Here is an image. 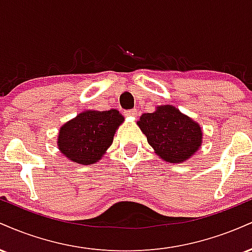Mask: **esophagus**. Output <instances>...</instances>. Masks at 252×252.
I'll use <instances>...</instances> for the list:
<instances>
[{"mask_svg": "<svg viewBox=\"0 0 252 252\" xmlns=\"http://www.w3.org/2000/svg\"><path fill=\"white\" fill-rule=\"evenodd\" d=\"M124 114H126V116L136 117V115H137V111H136L135 109H132V110H126V111L124 112Z\"/></svg>", "mask_w": 252, "mask_h": 252, "instance_id": "obj_1", "label": "esophagus"}]
</instances>
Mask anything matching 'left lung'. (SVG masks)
<instances>
[{
    "label": "left lung",
    "instance_id": "8db88e82",
    "mask_svg": "<svg viewBox=\"0 0 252 252\" xmlns=\"http://www.w3.org/2000/svg\"><path fill=\"white\" fill-rule=\"evenodd\" d=\"M137 126L155 154L166 162H185L201 148L200 124L169 104L156 106L150 114H142Z\"/></svg>",
    "mask_w": 252,
    "mask_h": 252
}]
</instances>
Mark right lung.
I'll use <instances>...</instances> for the list:
<instances>
[{
  "label": "right lung",
  "instance_id": "right-lung-1",
  "mask_svg": "<svg viewBox=\"0 0 252 252\" xmlns=\"http://www.w3.org/2000/svg\"><path fill=\"white\" fill-rule=\"evenodd\" d=\"M123 122L124 117L116 109L85 110L60 126L58 148L72 162L97 163L112 144L114 136Z\"/></svg>",
  "mask_w": 252,
  "mask_h": 252
}]
</instances>
